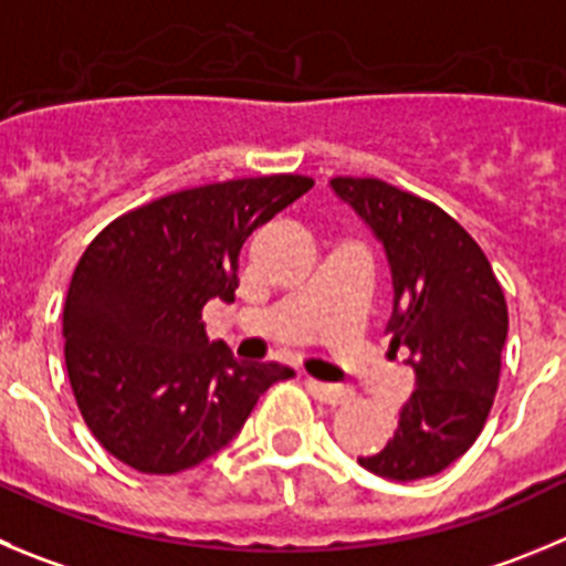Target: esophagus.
<instances>
[{
    "label": "esophagus",
    "instance_id": "1",
    "mask_svg": "<svg viewBox=\"0 0 566 566\" xmlns=\"http://www.w3.org/2000/svg\"><path fill=\"white\" fill-rule=\"evenodd\" d=\"M307 388L318 396L321 402L326 405H346L352 399V388H343V385H329V382H318V379H307Z\"/></svg>",
    "mask_w": 566,
    "mask_h": 566
}]
</instances>
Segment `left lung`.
<instances>
[{"label": "left lung", "mask_w": 566, "mask_h": 566, "mask_svg": "<svg viewBox=\"0 0 566 566\" xmlns=\"http://www.w3.org/2000/svg\"><path fill=\"white\" fill-rule=\"evenodd\" d=\"M385 248L394 279L390 346L408 348L416 390L394 438L357 458L388 480H421L455 463L483 430L500 385L509 307L478 242L436 203L379 178H332Z\"/></svg>", "instance_id": "left-lung-1"}]
</instances>
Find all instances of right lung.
<instances>
[{"label":"right lung","mask_w":566,"mask_h":566,"mask_svg":"<svg viewBox=\"0 0 566 566\" xmlns=\"http://www.w3.org/2000/svg\"><path fill=\"white\" fill-rule=\"evenodd\" d=\"M313 189L262 176L164 195L105 226L83 251L66 304L63 355L83 421L116 461L176 474L220 452L273 382L279 363H240L200 321L234 301L242 242Z\"/></svg>","instance_id":"add662e5"}]
</instances>
